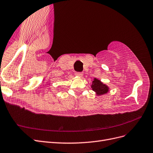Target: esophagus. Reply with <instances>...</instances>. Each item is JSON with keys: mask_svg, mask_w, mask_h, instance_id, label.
Here are the masks:
<instances>
[{"mask_svg": "<svg viewBox=\"0 0 153 153\" xmlns=\"http://www.w3.org/2000/svg\"><path fill=\"white\" fill-rule=\"evenodd\" d=\"M75 75L77 76H83V73L81 72H76Z\"/></svg>", "mask_w": 153, "mask_h": 153, "instance_id": "34e87169", "label": "esophagus"}]
</instances>
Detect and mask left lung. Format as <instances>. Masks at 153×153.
Returning a JSON list of instances; mask_svg holds the SVG:
<instances>
[{
    "label": "left lung",
    "instance_id": "obj_1",
    "mask_svg": "<svg viewBox=\"0 0 153 153\" xmlns=\"http://www.w3.org/2000/svg\"><path fill=\"white\" fill-rule=\"evenodd\" d=\"M92 90L96 92L97 95H102L108 93L109 91V88L105 84L102 83L101 81L97 78H95L92 82V85L91 86Z\"/></svg>",
    "mask_w": 153,
    "mask_h": 153
}]
</instances>
